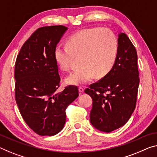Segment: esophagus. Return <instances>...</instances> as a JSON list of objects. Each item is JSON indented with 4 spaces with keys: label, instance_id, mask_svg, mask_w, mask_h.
<instances>
[{
    "label": "esophagus",
    "instance_id": "esophagus-1",
    "mask_svg": "<svg viewBox=\"0 0 157 157\" xmlns=\"http://www.w3.org/2000/svg\"><path fill=\"white\" fill-rule=\"evenodd\" d=\"M78 90H79V93H83V91H84V88H83V87L80 86L78 88Z\"/></svg>",
    "mask_w": 157,
    "mask_h": 157
}]
</instances>
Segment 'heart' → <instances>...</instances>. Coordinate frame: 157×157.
I'll return each instance as SVG.
<instances>
[{"instance_id": "obj_1", "label": "heart", "mask_w": 157, "mask_h": 157, "mask_svg": "<svg viewBox=\"0 0 157 157\" xmlns=\"http://www.w3.org/2000/svg\"><path fill=\"white\" fill-rule=\"evenodd\" d=\"M118 53V41L107 28L83 29L69 37L67 46L57 45L54 57L62 70L67 71L75 58L79 57L80 68L65 79L70 85L80 86L93 78H102L114 67Z\"/></svg>"}]
</instances>
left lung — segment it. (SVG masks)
I'll list each match as a JSON object with an SVG mask.
<instances>
[{"mask_svg":"<svg viewBox=\"0 0 157 157\" xmlns=\"http://www.w3.org/2000/svg\"><path fill=\"white\" fill-rule=\"evenodd\" d=\"M139 83L136 49L126 33H121L114 67L85 90L93 99L91 124L105 132L126 124L136 108Z\"/></svg>","mask_w":157,"mask_h":157,"instance_id":"1","label":"left lung"}]
</instances>
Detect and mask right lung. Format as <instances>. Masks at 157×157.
<instances>
[{
  "label": "right lung",
  "instance_id": "obj_1",
  "mask_svg": "<svg viewBox=\"0 0 157 157\" xmlns=\"http://www.w3.org/2000/svg\"><path fill=\"white\" fill-rule=\"evenodd\" d=\"M67 27L43 26L24 43L14 67L15 100L26 124L41 136H52L64 128L67 107L78 96V87L57 93L60 77L54 50Z\"/></svg>",
  "mask_w": 157,
  "mask_h": 157
}]
</instances>
